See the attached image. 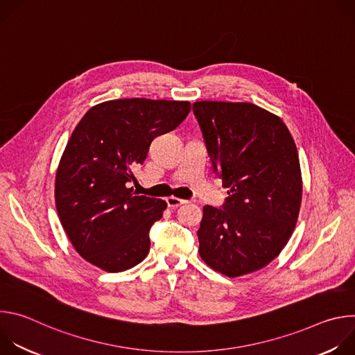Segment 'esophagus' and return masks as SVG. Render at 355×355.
<instances>
[{
  "label": "esophagus",
  "instance_id": "1",
  "mask_svg": "<svg viewBox=\"0 0 355 355\" xmlns=\"http://www.w3.org/2000/svg\"><path fill=\"white\" fill-rule=\"evenodd\" d=\"M166 202H167L168 208L174 209V208H178V207H181L182 204H185L187 200H184V199H180V198H175V196H168V198L166 199Z\"/></svg>",
  "mask_w": 355,
  "mask_h": 355
}]
</instances>
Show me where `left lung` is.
<instances>
[{"label":"left lung","mask_w":355,"mask_h":355,"mask_svg":"<svg viewBox=\"0 0 355 355\" xmlns=\"http://www.w3.org/2000/svg\"><path fill=\"white\" fill-rule=\"evenodd\" d=\"M214 173L229 188L222 208L204 207L199 256L227 277L270 264L297 220L302 177L295 141L277 115L248 103L192 105Z\"/></svg>","instance_id":"1"}]
</instances>
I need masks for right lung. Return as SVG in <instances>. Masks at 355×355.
Instances as JSON below:
<instances>
[{
  "label": "right lung",
  "mask_w": 355,
  "mask_h": 355,
  "mask_svg": "<svg viewBox=\"0 0 355 355\" xmlns=\"http://www.w3.org/2000/svg\"><path fill=\"white\" fill-rule=\"evenodd\" d=\"M188 101L129 98L92 107L76 126L58 173L56 208L71 244L108 272L129 270L150 250V229L166 200L137 195L135 170L155 137L189 114Z\"/></svg>",
  "instance_id": "1"
}]
</instances>
